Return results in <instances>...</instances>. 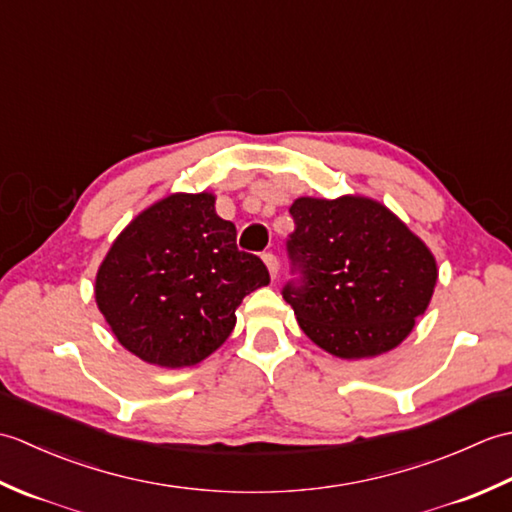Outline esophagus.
<instances>
[{"label": "esophagus", "instance_id": "obj_1", "mask_svg": "<svg viewBox=\"0 0 512 512\" xmlns=\"http://www.w3.org/2000/svg\"><path fill=\"white\" fill-rule=\"evenodd\" d=\"M264 264H266V268H268L270 277L277 279V275H279V262H277V257H275L273 253H266V255H264Z\"/></svg>", "mask_w": 512, "mask_h": 512}]
</instances>
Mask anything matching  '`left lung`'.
I'll return each instance as SVG.
<instances>
[{
    "mask_svg": "<svg viewBox=\"0 0 512 512\" xmlns=\"http://www.w3.org/2000/svg\"><path fill=\"white\" fill-rule=\"evenodd\" d=\"M290 259L301 284L284 299L321 350L358 361L394 350L429 308L438 264L429 246L365 195H303L290 206Z\"/></svg>",
    "mask_w": 512,
    "mask_h": 512,
    "instance_id": "1",
    "label": "left lung"
}]
</instances>
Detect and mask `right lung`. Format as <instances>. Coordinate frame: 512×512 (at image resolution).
<instances>
[{
  "label": "right lung",
  "mask_w": 512,
  "mask_h": 512,
  "mask_svg": "<svg viewBox=\"0 0 512 512\" xmlns=\"http://www.w3.org/2000/svg\"><path fill=\"white\" fill-rule=\"evenodd\" d=\"M235 224L215 195L171 193L118 235L94 281L116 341L149 365L180 369L211 356L235 328V310L268 286L264 262L237 250Z\"/></svg>",
  "instance_id": "right-lung-1"
}]
</instances>
